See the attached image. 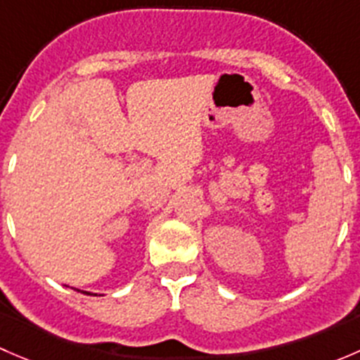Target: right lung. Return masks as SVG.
<instances>
[{"label":"right lung","mask_w":360,"mask_h":360,"mask_svg":"<svg viewBox=\"0 0 360 360\" xmlns=\"http://www.w3.org/2000/svg\"><path fill=\"white\" fill-rule=\"evenodd\" d=\"M86 294H90V292H86Z\"/></svg>","instance_id":"1"}]
</instances>
